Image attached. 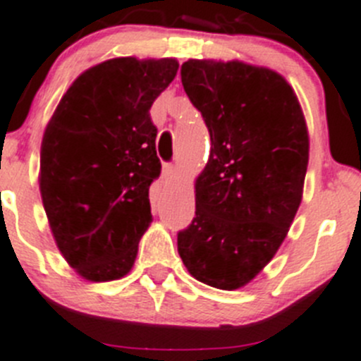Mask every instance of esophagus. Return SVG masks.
Here are the masks:
<instances>
[{
    "mask_svg": "<svg viewBox=\"0 0 361 361\" xmlns=\"http://www.w3.org/2000/svg\"><path fill=\"white\" fill-rule=\"evenodd\" d=\"M165 181H171L174 176H176V165L174 164H165L164 165V173H161Z\"/></svg>",
    "mask_w": 361,
    "mask_h": 361,
    "instance_id": "esophagus-1",
    "label": "esophagus"
}]
</instances>
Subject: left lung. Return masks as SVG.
<instances>
[{"label": "left lung", "mask_w": 361, "mask_h": 361, "mask_svg": "<svg viewBox=\"0 0 361 361\" xmlns=\"http://www.w3.org/2000/svg\"><path fill=\"white\" fill-rule=\"evenodd\" d=\"M181 83L212 149L178 252L197 281L235 290L271 262L294 221L308 165L305 117L292 87L264 67L188 60Z\"/></svg>", "instance_id": "left-lung-1"}]
</instances>
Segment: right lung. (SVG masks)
<instances>
[{
    "instance_id": "add662e5",
    "label": "right lung",
    "mask_w": 361,
    "mask_h": 361,
    "mask_svg": "<svg viewBox=\"0 0 361 361\" xmlns=\"http://www.w3.org/2000/svg\"><path fill=\"white\" fill-rule=\"evenodd\" d=\"M174 59H114L85 71L62 97L40 151V194L67 264L90 281L128 274L151 222L160 176L153 101Z\"/></svg>"
}]
</instances>
